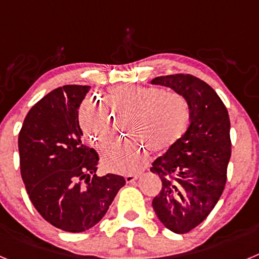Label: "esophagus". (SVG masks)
<instances>
[{
  "mask_svg": "<svg viewBox=\"0 0 259 259\" xmlns=\"http://www.w3.org/2000/svg\"><path fill=\"white\" fill-rule=\"evenodd\" d=\"M124 179L127 183H135L139 179V175H125Z\"/></svg>",
  "mask_w": 259,
  "mask_h": 259,
  "instance_id": "1",
  "label": "esophagus"
}]
</instances>
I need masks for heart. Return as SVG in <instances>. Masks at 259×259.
<instances>
[{
  "label": "heart",
  "mask_w": 259,
  "mask_h": 259,
  "mask_svg": "<svg viewBox=\"0 0 259 259\" xmlns=\"http://www.w3.org/2000/svg\"><path fill=\"white\" fill-rule=\"evenodd\" d=\"M105 109L96 98H87L79 111L81 130L96 148L105 149L115 136V116H132L130 134L153 153H161L184 135L191 118L188 101L179 93H166L157 87H125L111 89ZM146 152L136 141L118 144L102 155L105 170L134 174L144 166Z\"/></svg>",
  "instance_id": "obj_1"
}]
</instances>
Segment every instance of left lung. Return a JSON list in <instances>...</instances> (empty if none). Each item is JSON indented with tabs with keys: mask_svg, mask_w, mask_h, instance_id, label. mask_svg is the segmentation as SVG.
<instances>
[{
	"mask_svg": "<svg viewBox=\"0 0 259 259\" xmlns=\"http://www.w3.org/2000/svg\"><path fill=\"white\" fill-rule=\"evenodd\" d=\"M152 84L171 88L191 107L185 134L152 164L162 188L152 205L164 227L187 233L206 219L223 193L231 158L230 116L214 89L192 75L158 76Z\"/></svg>",
	"mask_w": 259,
	"mask_h": 259,
	"instance_id": "left-lung-1",
	"label": "left lung"
}]
</instances>
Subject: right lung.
Listing matches in <instances>:
<instances>
[{
	"label": "right lung",
	"mask_w": 259,
	"mask_h": 259,
	"mask_svg": "<svg viewBox=\"0 0 259 259\" xmlns=\"http://www.w3.org/2000/svg\"><path fill=\"white\" fill-rule=\"evenodd\" d=\"M89 89L63 85L48 93L28 111L18 139L29 200L45 221L66 232L96 226L125 184L123 176L96 175L98 154L81 141L79 107Z\"/></svg>",
	"instance_id": "1"
}]
</instances>
